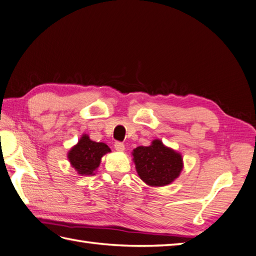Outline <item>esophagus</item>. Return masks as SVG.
I'll return each mask as SVG.
<instances>
[{"label":"esophagus","instance_id":"esophagus-1","mask_svg":"<svg viewBox=\"0 0 256 256\" xmlns=\"http://www.w3.org/2000/svg\"><path fill=\"white\" fill-rule=\"evenodd\" d=\"M114 149H116L117 151H120V152H122V151L124 150V144L122 142H116V144H114Z\"/></svg>","mask_w":256,"mask_h":256}]
</instances>
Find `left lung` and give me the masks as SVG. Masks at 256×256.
Segmentation results:
<instances>
[{
    "label": "left lung",
    "instance_id": "left-lung-1",
    "mask_svg": "<svg viewBox=\"0 0 256 256\" xmlns=\"http://www.w3.org/2000/svg\"><path fill=\"white\" fill-rule=\"evenodd\" d=\"M132 154L139 178L150 186L172 184L184 169L181 154L166 147L160 139L152 140L147 147L134 148Z\"/></svg>",
    "mask_w": 256,
    "mask_h": 256
}]
</instances>
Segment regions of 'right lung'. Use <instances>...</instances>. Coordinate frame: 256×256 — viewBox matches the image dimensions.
I'll list each match as a JSON object with an SVG mask.
<instances>
[{"label": "right lung", "mask_w": 256, "mask_h": 256, "mask_svg": "<svg viewBox=\"0 0 256 256\" xmlns=\"http://www.w3.org/2000/svg\"><path fill=\"white\" fill-rule=\"evenodd\" d=\"M110 151L106 144L94 142L90 136L84 134L78 142L70 148L67 158L78 174L92 176L100 164L102 158Z\"/></svg>", "instance_id": "obj_1"}]
</instances>
